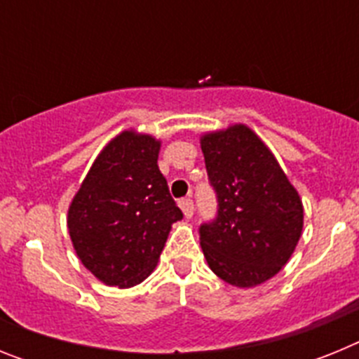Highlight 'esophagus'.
Returning <instances> with one entry per match:
<instances>
[{"label": "esophagus", "instance_id": "34e87169", "mask_svg": "<svg viewBox=\"0 0 359 359\" xmlns=\"http://www.w3.org/2000/svg\"><path fill=\"white\" fill-rule=\"evenodd\" d=\"M180 208H182L187 219H190L192 217V214H194V203H192V199L190 198L182 199V201H180Z\"/></svg>", "mask_w": 359, "mask_h": 359}]
</instances>
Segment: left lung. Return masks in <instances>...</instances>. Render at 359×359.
<instances>
[{"label":"left lung","mask_w":359,"mask_h":359,"mask_svg":"<svg viewBox=\"0 0 359 359\" xmlns=\"http://www.w3.org/2000/svg\"><path fill=\"white\" fill-rule=\"evenodd\" d=\"M219 214L199 230L203 255L221 280L255 287L273 278L304 228L298 190L262 138L246 123L199 136Z\"/></svg>","instance_id":"obj_1"}]
</instances>
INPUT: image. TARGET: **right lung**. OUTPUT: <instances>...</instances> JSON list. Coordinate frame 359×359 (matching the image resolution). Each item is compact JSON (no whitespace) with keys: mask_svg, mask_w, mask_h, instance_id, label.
<instances>
[{"mask_svg":"<svg viewBox=\"0 0 359 359\" xmlns=\"http://www.w3.org/2000/svg\"><path fill=\"white\" fill-rule=\"evenodd\" d=\"M160 147L156 136L123 129L98 152L69 203L73 250L106 286L144 282L183 217L158 169Z\"/></svg>","mask_w":359,"mask_h":359,"instance_id":"obj_1","label":"right lung"}]
</instances>
